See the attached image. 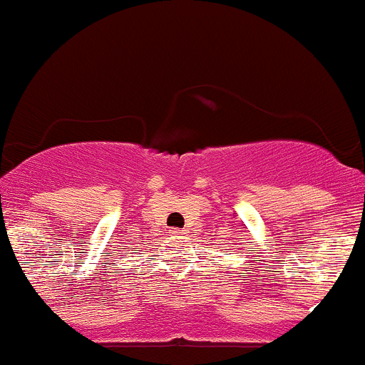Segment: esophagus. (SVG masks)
<instances>
[{"label":"esophagus","mask_w":365,"mask_h":365,"mask_svg":"<svg viewBox=\"0 0 365 365\" xmlns=\"http://www.w3.org/2000/svg\"><path fill=\"white\" fill-rule=\"evenodd\" d=\"M170 237L172 239H182L185 237V230H170Z\"/></svg>","instance_id":"1"}]
</instances>
